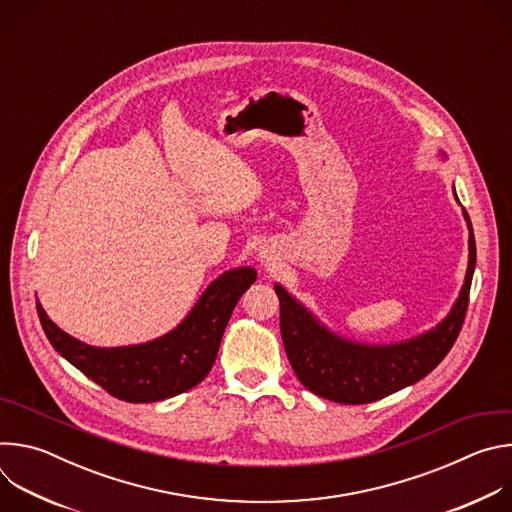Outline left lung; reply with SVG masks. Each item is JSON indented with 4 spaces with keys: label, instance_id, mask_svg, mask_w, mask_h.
<instances>
[{
    "label": "left lung",
    "instance_id": "obj_1",
    "mask_svg": "<svg viewBox=\"0 0 512 512\" xmlns=\"http://www.w3.org/2000/svg\"><path fill=\"white\" fill-rule=\"evenodd\" d=\"M464 214L470 229V257L464 287L450 316L419 338L391 346H367L342 340L322 328L281 285H275L285 354L306 389L342 405L373 403L417 383L446 358L468 312L476 265L472 223L466 210Z\"/></svg>",
    "mask_w": 512,
    "mask_h": 512
}]
</instances>
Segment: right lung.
I'll list each match as a JSON object with an SVG mask.
<instances>
[{"instance_id":"add662e5","label":"right lung","mask_w":512,"mask_h":512,"mask_svg":"<svg viewBox=\"0 0 512 512\" xmlns=\"http://www.w3.org/2000/svg\"><path fill=\"white\" fill-rule=\"evenodd\" d=\"M257 279L241 267L214 279L170 334L137 346L95 348L62 332L36 302L38 318L50 344L70 364L109 395L127 403H154L198 385L212 369L229 318L241 296Z\"/></svg>"}]
</instances>
